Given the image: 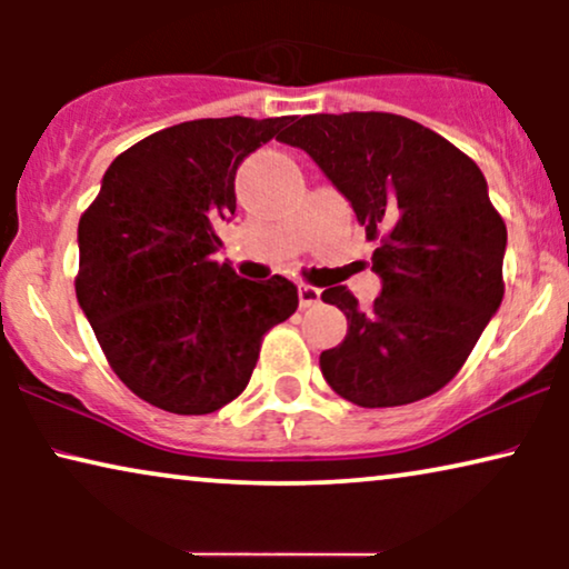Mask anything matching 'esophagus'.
Instances as JSON below:
<instances>
[{"mask_svg": "<svg viewBox=\"0 0 569 569\" xmlns=\"http://www.w3.org/2000/svg\"><path fill=\"white\" fill-rule=\"evenodd\" d=\"M298 295H300V308H313V306H318V302H321V290H318V287H313V284H300Z\"/></svg>", "mask_w": 569, "mask_h": 569, "instance_id": "34e87169", "label": "esophagus"}]
</instances>
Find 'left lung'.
Listing matches in <instances>:
<instances>
[{
	"mask_svg": "<svg viewBox=\"0 0 569 569\" xmlns=\"http://www.w3.org/2000/svg\"><path fill=\"white\" fill-rule=\"evenodd\" d=\"M282 142L318 162L378 243L383 290L368 310L347 287L321 295L347 316L345 341L321 352L323 378L365 409L438 393L505 295L508 230L479 166L422 123L380 111L302 116Z\"/></svg>",
	"mask_w": 569,
	"mask_h": 569,
	"instance_id": "left-lung-1",
	"label": "left lung"
}]
</instances>
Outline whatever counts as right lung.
I'll return each instance as SVG.
<instances>
[{
    "instance_id": "obj_1",
    "label": "right lung",
    "mask_w": 569,
    "mask_h": 569,
    "mask_svg": "<svg viewBox=\"0 0 569 569\" xmlns=\"http://www.w3.org/2000/svg\"><path fill=\"white\" fill-rule=\"evenodd\" d=\"M279 119H197L154 131L106 170L77 228L74 290L121 383L173 415H212L251 380L269 329L298 287L238 277L214 261L236 212V170L282 134Z\"/></svg>"
}]
</instances>
